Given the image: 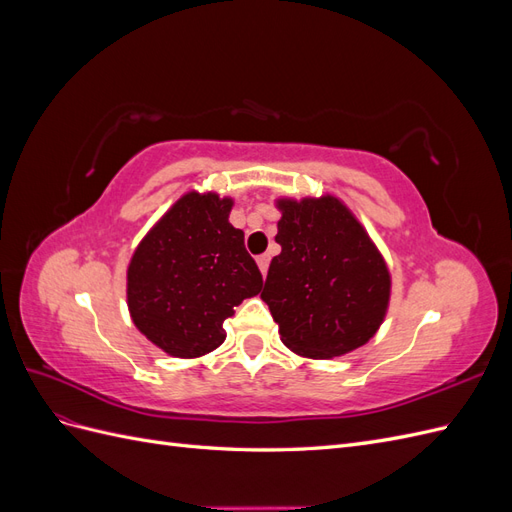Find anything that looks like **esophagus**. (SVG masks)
Segmentation results:
<instances>
[{"mask_svg":"<svg viewBox=\"0 0 512 512\" xmlns=\"http://www.w3.org/2000/svg\"><path fill=\"white\" fill-rule=\"evenodd\" d=\"M256 262H258V267H260L262 275H267V271H269V262H271V256H269V254H262V256H258V258H256Z\"/></svg>","mask_w":512,"mask_h":512,"instance_id":"34e87169","label":"esophagus"}]
</instances>
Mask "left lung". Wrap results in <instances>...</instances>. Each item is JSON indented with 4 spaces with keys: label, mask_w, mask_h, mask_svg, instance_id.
<instances>
[{
    "label": "left lung",
    "mask_w": 512,
    "mask_h": 512,
    "mask_svg": "<svg viewBox=\"0 0 512 512\" xmlns=\"http://www.w3.org/2000/svg\"><path fill=\"white\" fill-rule=\"evenodd\" d=\"M282 220L262 301L282 342L309 359L367 344L386 316L391 273L374 241L335 196L277 200Z\"/></svg>",
    "instance_id": "obj_1"
}]
</instances>
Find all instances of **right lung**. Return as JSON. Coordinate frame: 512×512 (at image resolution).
I'll return each mask as SVG.
<instances>
[{"mask_svg":"<svg viewBox=\"0 0 512 512\" xmlns=\"http://www.w3.org/2000/svg\"><path fill=\"white\" fill-rule=\"evenodd\" d=\"M232 198L188 192L138 243L128 267L130 316L149 342L179 359L218 348L224 320L262 288Z\"/></svg>","mask_w":512,"mask_h":512,"instance_id":"obj_1","label":"right lung"}]
</instances>
